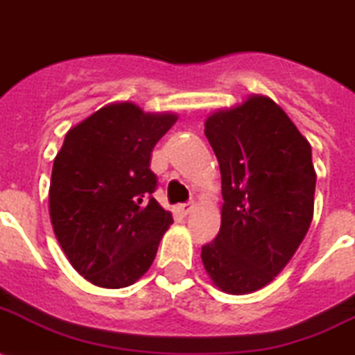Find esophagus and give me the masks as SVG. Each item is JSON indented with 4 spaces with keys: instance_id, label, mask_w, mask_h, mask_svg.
Returning a JSON list of instances; mask_svg holds the SVG:
<instances>
[{
    "instance_id": "esophagus-1",
    "label": "esophagus",
    "mask_w": 355,
    "mask_h": 355,
    "mask_svg": "<svg viewBox=\"0 0 355 355\" xmlns=\"http://www.w3.org/2000/svg\"><path fill=\"white\" fill-rule=\"evenodd\" d=\"M192 210H194V201H189V203L178 205V212H180L181 216H189Z\"/></svg>"
}]
</instances>
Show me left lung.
I'll list each match as a JSON object with an SVG mask.
<instances>
[{
    "label": "left lung",
    "mask_w": 355,
    "mask_h": 355,
    "mask_svg": "<svg viewBox=\"0 0 355 355\" xmlns=\"http://www.w3.org/2000/svg\"><path fill=\"white\" fill-rule=\"evenodd\" d=\"M221 171V228L201 248L205 270L228 294L263 288L286 266L314 216L310 143L272 99L252 96L205 121Z\"/></svg>",
    "instance_id": "obj_1"
}]
</instances>
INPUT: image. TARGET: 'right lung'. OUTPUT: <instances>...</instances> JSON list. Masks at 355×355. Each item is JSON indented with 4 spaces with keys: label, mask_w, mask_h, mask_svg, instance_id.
<instances>
[{
    "label": "right lung",
    "mask_w": 355,
    "mask_h": 355,
    "mask_svg": "<svg viewBox=\"0 0 355 355\" xmlns=\"http://www.w3.org/2000/svg\"><path fill=\"white\" fill-rule=\"evenodd\" d=\"M175 119L114 103L67 132L52 166L51 219L70 265L94 285L136 283L174 223L152 196L150 156Z\"/></svg>",
    "instance_id": "right-lung-1"
}]
</instances>
